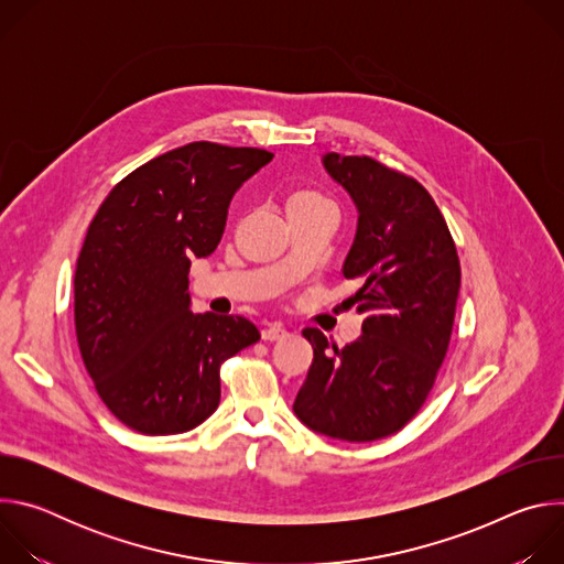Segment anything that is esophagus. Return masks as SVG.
I'll list each match as a JSON object with an SVG mask.
<instances>
[{"label": "esophagus", "instance_id": "34e87169", "mask_svg": "<svg viewBox=\"0 0 564 564\" xmlns=\"http://www.w3.org/2000/svg\"><path fill=\"white\" fill-rule=\"evenodd\" d=\"M288 335H290L288 328H283L281 324H272V326L263 328V333H261V337H263L265 341H279V339H285Z\"/></svg>", "mask_w": 564, "mask_h": 564}]
</instances>
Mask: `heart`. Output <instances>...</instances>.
Returning a JSON list of instances; mask_svg holds the SVG:
<instances>
[{"label": "heart", "instance_id": "b5f03b06", "mask_svg": "<svg viewBox=\"0 0 564 564\" xmlns=\"http://www.w3.org/2000/svg\"><path fill=\"white\" fill-rule=\"evenodd\" d=\"M321 209L335 212V203L326 194H321L318 189L296 187L285 196L288 216H299V214H310V212H321Z\"/></svg>", "mask_w": 564, "mask_h": 564}]
</instances>
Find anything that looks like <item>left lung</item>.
<instances>
[{
	"instance_id": "8db88e82",
	"label": "left lung",
	"mask_w": 564,
	"mask_h": 564,
	"mask_svg": "<svg viewBox=\"0 0 564 564\" xmlns=\"http://www.w3.org/2000/svg\"><path fill=\"white\" fill-rule=\"evenodd\" d=\"M359 209L344 276L364 314V335L328 350L305 328L314 359L294 399L296 417L344 442H375L404 429L424 406L446 357L459 292V257L433 196L409 174L370 155L324 158Z\"/></svg>"
}]
</instances>
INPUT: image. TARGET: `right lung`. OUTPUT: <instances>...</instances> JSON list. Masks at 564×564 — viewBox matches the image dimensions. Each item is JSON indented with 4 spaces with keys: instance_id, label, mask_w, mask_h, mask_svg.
I'll return each instance as SVG.
<instances>
[{
    "instance_id": "1",
    "label": "right lung",
    "mask_w": 564,
    "mask_h": 564,
    "mask_svg": "<svg viewBox=\"0 0 564 564\" xmlns=\"http://www.w3.org/2000/svg\"><path fill=\"white\" fill-rule=\"evenodd\" d=\"M274 153L189 142L124 176L94 216L75 270V335L105 406L142 435L203 424L220 366L261 339L246 316L189 310V265L220 243L236 189Z\"/></svg>"
}]
</instances>
